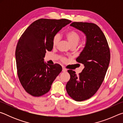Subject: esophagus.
<instances>
[{
    "mask_svg": "<svg viewBox=\"0 0 123 123\" xmlns=\"http://www.w3.org/2000/svg\"><path fill=\"white\" fill-rule=\"evenodd\" d=\"M66 71H67V69H66V68H64V67H62V72H66Z\"/></svg>",
    "mask_w": 123,
    "mask_h": 123,
    "instance_id": "34e87169",
    "label": "esophagus"
}]
</instances>
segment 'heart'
Masks as SVG:
<instances>
[{
    "label": "heart",
    "mask_w": 123,
    "mask_h": 123,
    "mask_svg": "<svg viewBox=\"0 0 123 123\" xmlns=\"http://www.w3.org/2000/svg\"><path fill=\"white\" fill-rule=\"evenodd\" d=\"M64 37L67 39L68 42L72 47H75L81 39V35L79 33L73 30H70L65 32L64 35ZM60 41V36L58 34L55 35L53 38V45L56 47ZM62 61L65 60V58L62 57Z\"/></svg>",
    "instance_id": "b5f03b06"
}]
</instances>
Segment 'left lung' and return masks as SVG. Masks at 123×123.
I'll list each match as a JSON object with an SVG mask.
<instances>
[{
	"label": "left lung",
	"mask_w": 123,
	"mask_h": 123,
	"mask_svg": "<svg viewBox=\"0 0 123 123\" xmlns=\"http://www.w3.org/2000/svg\"><path fill=\"white\" fill-rule=\"evenodd\" d=\"M70 25L82 31L87 38L84 50L76 59L85 67L79 75L68 70L70 78L66 86L70 97L81 101L93 96L101 85L109 66L110 51L107 39L97 25L74 22Z\"/></svg>",
	"instance_id": "obj_1"
}]
</instances>
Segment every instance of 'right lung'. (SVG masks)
<instances>
[{
    "label": "right lung",
    "instance_id": "add662e5",
    "mask_svg": "<svg viewBox=\"0 0 123 123\" xmlns=\"http://www.w3.org/2000/svg\"><path fill=\"white\" fill-rule=\"evenodd\" d=\"M71 20L41 18L31 24L20 36L16 49L17 74L22 86L34 97H41L50 89L62 71L59 64L44 62L46 51L53 48V37Z\"/></svg>",
    "mask_w": 123,
    "mask_h": 123
}]
</instances>
